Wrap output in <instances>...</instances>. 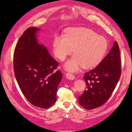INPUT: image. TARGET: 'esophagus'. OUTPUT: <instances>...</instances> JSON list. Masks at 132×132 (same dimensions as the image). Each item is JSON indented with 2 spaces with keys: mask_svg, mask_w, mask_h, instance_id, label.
I'll list each match as a JSON object with an SVG mask.
<instances>
[{
  "mask_svg": "<svg viewBox=\"0 0 132 132\" xmlns=\"http://www.w3.org/2000/svg\"><path fill=\"white\" fill-rule=\"evenodd\" d=\"M66 78L69 80H74L75 79V77L74 75L71 73H69V72L66 74Z\"/></svg>",
  "mask_w": 132,
  "mask_h": 132,
  "instance_id": "34e87169",
  "label": "esophagus"
}]
</instances>
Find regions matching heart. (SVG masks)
I'll return each mask as SVG.
<instances>
[{"label": "heart", "mask_w": 132, "mask_h": 132, "mask_svg": "<svg viewBox=\"0 0 132 132\" xmlns=\"http://www.w3.org/2000/svg\"><path fill=\"white\" fill-rule=\"evenodd\" d=\"M108 47V42L102 36L86 28H70L64 35H56L53 41V52L61 61L71 54L73 57L64 64L66 70L75 72L81 67L91 69L102 61Z\"/></svg>", "instance_id": "obj_1"}]
</instances>
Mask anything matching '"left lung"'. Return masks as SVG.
I'll return each instance as SVG.
<instances>
[{
	"label": "left lung",
	"mask_w": 132,
	"mask_h": 132,
	"mask_svg": "<svg viewBox=\"0 0 132 132\" xmlns=\"http://www.w3.org/2000/svg\"><path fill=\"white\" fill-rule=\"evenodd\" d=\"M120 49L116 41L107 55L83 77L86 89L78 97L79 103L86 109L103 105L110 97L121 75Z\"/></svg>",
	"instance_id": "obj_1"
}]
</instances>
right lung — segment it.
<instances>
[{
  "label": "right lung",
  "mask_w": 132,
  "mask_h": 132,
  "mask_svg": "<svg viewBox=\"0 0 132 132\" xmlns=\"http://www.w3.org/2000/svg\"><path fill=\"white\" fill-rule=\"evenodd\" d=\"M38 28L30 27L17 44L13 55L15 75L24 96L32 105L48 108L56 102L61 71L54 72L58 63L44 45L39 43Z\"/></svg>",
  "instance_id": "obj_1"
}]
</instances>
